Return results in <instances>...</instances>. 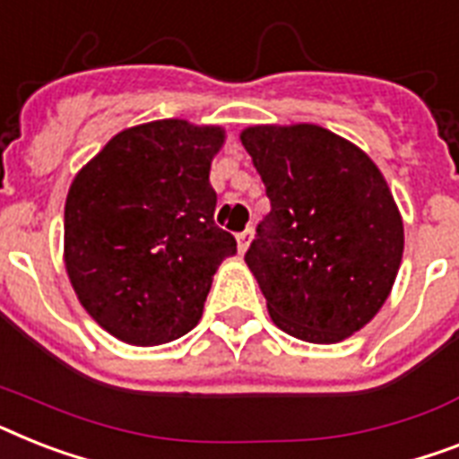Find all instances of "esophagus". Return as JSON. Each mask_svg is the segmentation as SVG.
<instances>
[{
	"instance_id": "obj_1",
	"label": "esophagus",
	"mask_w": 459,
	"mask_h": 459,
	"mask_svg": "<svg viewBox=\"0 0 459 459\" xmlns=\"http://www.w3.org/2000/svg\"><path fill=\"white\" fill-rule=\"evenodd\" d=\"M249 240H252V229H245L242 233H238V249H240V255L247 252Z\"/></svg>"
}]
</instances>
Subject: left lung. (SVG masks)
Here are the masks:
<instances>
[{"instance_id":"left-lung-1","label":"left lung","mask_w":459,"mask_h":459,"mask_svg":"<svg viewBox=\"0 0 459 459\" xmlns=\"http://www.w3.org/2000/svg\"><path fill=\"white\" fill-rule=\"evenodd\" d=\"M240 141L271 200L245 255L268 316L301 342H344L385 307L403 259V217L385 174L308 122L245 126Z\"/></svg>"}]
</instances>
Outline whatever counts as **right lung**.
I'll use <instances>...</instances> for the list:
<instances>
[{
    "label": "right lung",
    "mask_w": 459,
    "mask_h": 459,
    "mask_svg": "<svg viewBox=\"0 0 459 459\" xmlns=\"http://www.w3.org/2000/svg\"><path fill=\"white\" fill-rule=\"evenodd\" d=\"M219 125L152 120L115 134L74 174L63 264L77 299L125 344L158 346L203 318L212 278L238 252L214 226Z\"/></svg>",
    "instance_id": "right-lung-1"
}]
</instances>
